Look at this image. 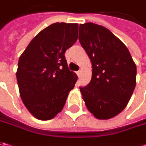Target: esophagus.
<instances>
[{"label": "esophagus", "instance_id": "34e87169", "mask_svg": "<svg viewBox=\"0 0 146 146\" xmlns=\"http://www.w3.org/2000/svg\"><path fill=\"white\" fill-rule=\"evenodd\" d=\"M76 74H77V76H79V77H80V76H81L82 71H81V70H78V71L76 72Z\"/></svg>", "mask_w": 146, "mask_h": 146}]
</instances>
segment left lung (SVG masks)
<instances>
[{"mask_svg":"<svg viewBox=\"0 0 146 146\" xmlns=\"http://www.w3.org/2000/svg\"><path fill=\"white\" fill-rule=\"evenodd\" d=\"M79 40L92 63V79L80 87L85 106L95 118L109 119L122 112L137 84V66L126 45L107 28L80 24Z\"/></svg>","mask_w":146,"mask_h":146,"instance_id":"left-lung-1","label":"left lung"}]
</instances>
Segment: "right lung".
<instances>
[{
    "instance_id": "obj_1",
    "label": "right lung",
    "mask_w": 146,
    "mask_h": 146,
    "mask_svg": "<svg viewBox=\"0 0 146 146\" xmlns=\"http://www.w3.org/2000/svg\"><path fill=\"white\" fill-rule=\"evenodd\" d=\"M77 23H56L39 32L21 54L17 82L22 101L40 120L61 112L78 77L68 69L65 52L77 40Z\"/></svg>"
}]
</instances>
